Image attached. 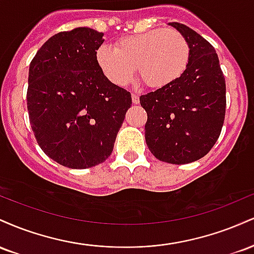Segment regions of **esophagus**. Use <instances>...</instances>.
Here are the masks:
<instances>
[{"label":"esophagus","instance_id":"34e87169","mask_svg":"<svg viewBox=\"0 0 254 254\" xmlns=\"http://www.w3.org/2000/svg\"><path fill=\"white\" fill-rule=\"evenodd\" d=\"M131 98H132V103L135 105L139 103V97L136 94V93H132V94H131Z\"/></svg>","mask_w":254,"mask_h":254}]
</instances>
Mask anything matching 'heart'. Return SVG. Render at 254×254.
<instances>
[{
	"mask_svg": "<svg viewBox=\"0 0 254 254\" xmlns=\"http://www.w3.org/2000/svg\"><path fill=\"white\" fill-rule=\"evenodd\" d=\"M95 57L105 76L117 86L130 83L137 66L147 86L161 88L178 80L188 69L191 46L179 31L159 28L122 38L116 49L101 45Z\"/></svg>",
	"mask_w": 254,
	"mask_h": 254,
	"instance_id": "obj_1",
	"label": "heart"
}]
</instances>
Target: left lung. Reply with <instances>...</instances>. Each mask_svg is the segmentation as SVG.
<instances>
[{
  "label": "left lung",
  "instance_id": "left-lung-1",
  "mask_svg": "<svg viewBox=\"0 0 254 254\" xmlns=\"http://www.w3.org/2000/svg\"><path fill=\"white\" fill-rule=\"evenodd\" d=\"M189 40L191 58L178 80L139 97L147 112L148 148L160 161L184 165L210 151L226 115V81L214 46L179 22H170Z\"/></svg>",
  "mask_w": 254,
  "mask_h": 254
}]
</instances>
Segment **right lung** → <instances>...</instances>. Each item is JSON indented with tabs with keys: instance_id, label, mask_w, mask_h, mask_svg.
<instances>
[{
	"instance_id": "right-lung-1",
	"label": "right lung",
	"mask_w": 254,
	"mask_h": 254,
	"mask_svg": "<svg viewBox=\"0 0 254 254\" xmlns=\"http://www.w3.org/2000/svg\"><path fill=\"white\" fill-rule=\"evenodd\" d=\"M104 33L77 27L55 34L30 64L27 110L42 150L57 164L84 170L111 155L131 94L97 63Z\"/></svg>"
}]
</instances>
